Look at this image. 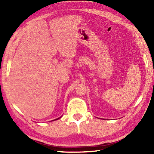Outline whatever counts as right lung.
Here are the masks:
<instances>
[{
    "label": "right lung",
    "mask_w": 154,
    "mask_h": 154,
    "mask_svg": "<svg viewBox=\"0 0 154 154\" xmlns=\"http://www.w3.org/2000/svg\"><path fill=\"white\" fill-rule=\"evenodd\" d=\"M61 118V117H60ZM60 118H59V119H55V120H58V119H60Z\"/></svg>",
    "instance_id": "obj_1"
}]
</instances>
